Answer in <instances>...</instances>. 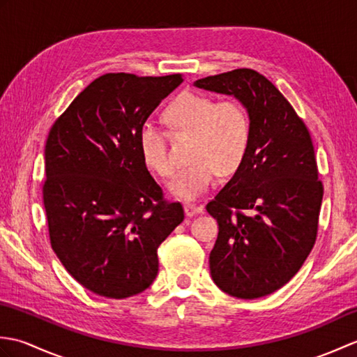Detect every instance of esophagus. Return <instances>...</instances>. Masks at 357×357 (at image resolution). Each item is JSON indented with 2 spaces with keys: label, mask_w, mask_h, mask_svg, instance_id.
I'll return each mask as SVG.
<instances>
[{
  "label": "esophagus",
  "mask_w": 357,
  "mask_h": 357,
  "mask_svg": "<svg viewBox=\"0 0 357 357\" xmlns=\"http://www.w3.org/2000/svg\"><path fill=\"white\" fill-rule=\"evenodd\" d=\"M184 211H185L187 216L192 218V216H196V215L202 213L204 207L202 206H196V204H192V202H187L185 206H184Z\"/></svg>",
  "instance_id": "esophagus-1"
}]
</instances>
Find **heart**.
Listing matches in <instances>:
<instances>
[{
	"label": "heart",
	"mask_w": 357,
	"mask_h": 357,
	"mask_svg": "<svg viewBox=\"0 0 357 357\" xmlns=\"http://www.w3.org/2000/svg\"><path fill=\"white\" fill-rule=\"evenodd\" d=\"M174 133L190 136L192 164L170 183V192L183 199H196L213 187L219 174L236 173L252 146V119L244 104L234 98L215 101L207 95L184 92L165 110ZM142 161L159 176H172L176 162L164 132L146 124L138 136Z\"/></svg>",
	"instance_id": "b5f03b06"
}]
</instances>
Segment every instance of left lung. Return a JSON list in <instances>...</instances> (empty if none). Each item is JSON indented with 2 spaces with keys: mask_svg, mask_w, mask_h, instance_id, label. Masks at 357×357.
<instances>
[{
  "mask_svg": "<svg viewBox=\"0 0 357 357\" xmlns=\"http://www.w3.org/2000/svg\"><path fill=\"white\" fill-rule=\"evenodd\" d=\"M195 86L236 96L252 119L245 162L206 208L219 225L210 253L215 284L234 298H262L299 271L316 242L324 187L312 136L287 98L253 69Z\"/></svg>",
  "mask_w": 357,
  "mask_h": 357,
  "instance_id": "8db88e82",
  "label": "left lung"
}]
</instances>
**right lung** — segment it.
<instances>
[{
    "mask_svg": "<svg viewBox=\"0 0 357 357\" xmlns=\"http://www.w3.org/2000/svg\"><path fill=\"white\" fill-rule=\"evenodd\" d=\"M183 75L105 73L53 123L43 201L53 252L95 294L126 299L158 275V247L184 221L142 161L138 136Z\"/></svg>",
    "mask_w": 357,
    "mask_h": 357,
    "instance_id": "obj_1",
    "label": "right lung"
}]
</instances>
